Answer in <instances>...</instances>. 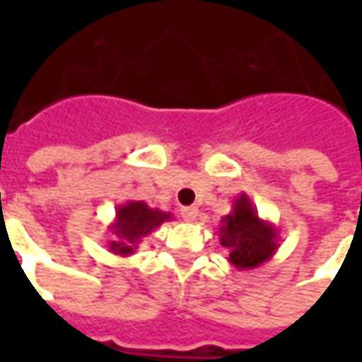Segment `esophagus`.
I'll list each match as a JSON object with an SVG mask.
<instances>
[{"mask_svg": "<svg viewBox=\"0 0 362 362\" xmlns=\"http://www.w3.org/2000/svg\"><path fill=\"white\" fill-rule=\"evenodd\" d=\"M180 215H182V219L192 223V221H196L197 217V207H182Z\"/></svg>", "mask_w": 362, "mask_h": 362, "instance_id": "34e87169", "label": "esophagus"}]
</instances>
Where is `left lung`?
<instances>
[{"label":"left lung","mask_w":362,"mask_h":362,"mask_svg":"<svg viewBox=\"0 0 362 362\" xmlns=\"http://www.w3.org/2000/svg\"><path fill=\"white\" fill-rule=\"evenodd\" d=\"M219 243L228 250V264L236 269H254L273 258L279 248V230L259 219L246 194L236 197L233 209L221 219Z\"/></svg>","instance_id":"1"}]
</instances>
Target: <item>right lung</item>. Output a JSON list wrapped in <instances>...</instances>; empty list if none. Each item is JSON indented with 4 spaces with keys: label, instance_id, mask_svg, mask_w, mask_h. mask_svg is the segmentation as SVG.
Instances as JSON below:
<instances>
[{
    "label": "right lung",
    "instance_id": "obj_1",
    "mask_svg": "<svg viewBox=\"0 0 362 362\" xmlns=\"http://www.w3.org/2000/svg\"><path fill=\"white\" fill-rule=\"evenodd\" d=\"M165 221H173V213L153 209L145 202L132 199L118 205L116 219L108 227L114 235V240L108 243V250L116 256H132L143 238L157 230Z\"/></svg>",
    "mask_w": 362,
    "mask_h": 362
}]
</instances>
